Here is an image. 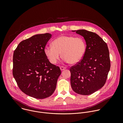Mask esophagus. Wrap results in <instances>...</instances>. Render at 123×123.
<instances>
[{"label": "esophagus", "instance_id": "obj_1", "mask_svg": "<svg viewBox=\"0 0 123 123\" xmlns=\"http://www.w3.org/2000/svg\"><path fill=\"white\" fill-rule=\"evenodd\" d=\"M65 69H66V67H63V66L60 67V69L61 70V71H63V70H64Z\"/></svg>", "mask_w": 123, "mask_h": 123}]
</instances>
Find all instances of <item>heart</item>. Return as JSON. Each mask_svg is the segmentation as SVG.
<instances>
[{
	"instance_id": "1",
	"label": "heart",
	"mask_w": 123,
	"mask_h": 123,
	"mask_svg": "<svg viewBox=\"0 0 123 123\" xmlns=\"http://www.w3.org/2000/svg\"><path fill=\"white\" fill-rule=\"evenodd\" d=\"M86 49V42L82 37L62 36L52 41V46H46L44 53L52 64H55L57 62L61 53L65 62L74 64L82 59Z\"/></svg>"
}]
</instances>
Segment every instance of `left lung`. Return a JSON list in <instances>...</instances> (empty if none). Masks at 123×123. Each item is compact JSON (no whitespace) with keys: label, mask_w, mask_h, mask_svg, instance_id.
Here are the masks:
<instances>
[{"label":"left lung","mask_w":123,"mask_h":123,"mask_svg":"<svg viewBox=\"0 0 123 123\" xmlns=\"http://www.w3.org/2000/svg\"><path fill=\"white\" fill-rule=\"evenodd\" d=\"M84 37L86 44L81 60L70 68L73 91L81 95L97 91L106 82L111 68L107 43L96 33L85 30L73 31Z\"/></svg>","instance_id":"obj_1"}]
</instances>
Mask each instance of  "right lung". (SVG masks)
Returning a JSON list of instances; mask_svg holds the SVG:
<instances>
[{
	"instance_id": "1",
	"label": "right lung",
	"mask_w": 123,
	"mask_h": 123,
	"mask_svg": "<svg viewBox=\"0 0 123 123\" xmlns=\"http://www.w3.org/2000/svg\"><path fill=\"white\" fill-rule=\"evenodd\" d=\"M51 36L49 33L34 35L21 41L13 52V77L23 92L37 99L52 94L61 74L59 67L50 63L44 53Z\"/></svg>"
}]
</instances>
